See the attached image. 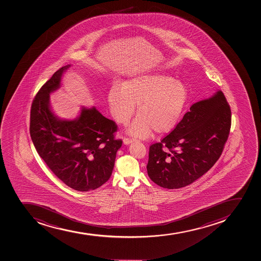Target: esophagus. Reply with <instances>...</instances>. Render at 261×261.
<instances>
[{"instance_id": "obj_1", "label": "esophagus", "mask_w": 261, "mask_h": 261, "mask_svg": "<svg viewBox=\"0 0 261 261\" xmlns=\"http://www.w3.org/2000/svg\"><path fill=\"white\" fill-rule=\"evenodd\" d=\"M134 141V139H130V138H124L123 139V143L124 144H129Z\"/></svg>"}]
</instances>
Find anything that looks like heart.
Segmentation results:
<instances>
[{"label": "heart", "mask_w": 261, "mask_h": 261, "mask_svg": "<svg viewBox=\"0 0 261 261\" xmlns=\"http://www.w3.org/2000/svg\"><path fill=\"white\" fill-rule=\"evenodd\" d=\"M184 83L162 73L139 75L123 83L122 89L114 85L108 93L112 117L120 124L129 122L138 106V117L127 132L147 138L153 130L167 134L178 123L188 100Z\"/></svg>", "instance_id": "heart-1"}]
</instances>
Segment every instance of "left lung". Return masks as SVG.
<instances>
[{"instance_id": "8db88e82", "label": "left lung", "mask_w": 261, "mask_h": 261, "mask_svg": "<svg viewBox=\"0 0 261 261\" xmlns=\"http://www.w3.org/2000/svg\"><path fill=\"white\" fill-rule=\"evenodd\" d=\"M231 123L230 106L221 90L194 103L168 135L149 147V178L169 189L194 182L218 161Z\"/></svg>"}]
</instances>
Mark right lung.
Here are the masks:
<instances>
[{"instance_id": "right-lung-1", "label": "right lung", "mask_w": 261, "mask_h": 261, "mask_svg": "<svg viewBox=\"0 0 261 261\" xmlns=\"http://www.w3.org/2000/svg\"><path fill=\"white\" fill-rule=\"evenodd\" d=\"M62 67L40 88L30 111V133L38 154L56 176L77 191L98 189L109 180L122 139H115L116 122L95 107H82L74 120L60 119L50 107V94L59 89Z\"/></svg>"}]
</instances>
